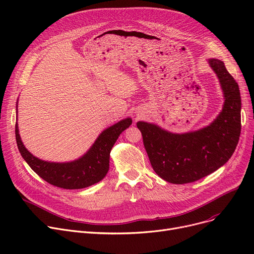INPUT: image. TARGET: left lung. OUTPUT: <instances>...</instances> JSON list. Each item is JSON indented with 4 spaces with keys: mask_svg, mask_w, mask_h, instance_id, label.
Returning <instances> with one entry per match:
<instances>
[{
    "mask_svg": "<svg viewBox=\"0 0 254 254\" xmlns=\"http://www.w3.org/2000/svg\"><path fill=\"white\" fill-rule=\"evenodd\" d=\"M223 91L222 111L210 126L185 134H172L156 125L139 122L150 164L162 179L174 184L206 177L229 161L241 134L239 85L223 62L209 60Z\"/></svg>",
    "mask_w": 254,
    "mask_h": 254,
    "instance_id": "obj_1",
    "label": "left lung"
}]
</instances>
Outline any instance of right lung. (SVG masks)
<instances>
[{
  "label": "right lung",
  "mask_w": 254,
  "mask_h": 254,
  "mask_svg": "<svg viewBox=\"0 0 254 254\" xmlns=\"http://www.w3.org/2000/svg\"><path fill=\"white\" fill-rule=\"evenodd\" d=\"M130 125L131 119L126 118L105 129L83 156L70 163H50L34 156L22 144L17 124L15 137L20 154L36 174L58 188L80 190L98 183L106 176L113 145Z\"/></svg>",
  "instance_id": "add662e5"
}]
</instances>
